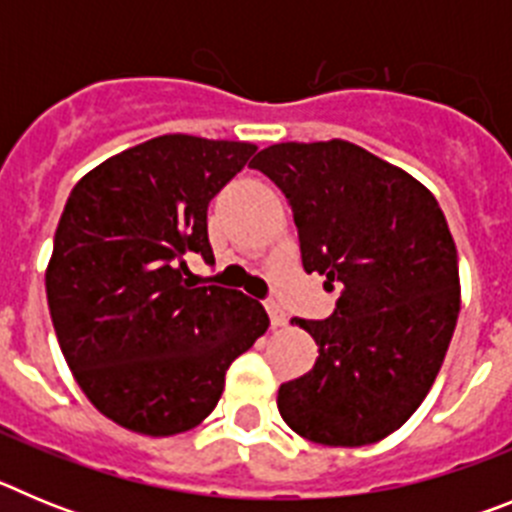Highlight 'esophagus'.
Wrapping results in <instances>:
<instances>
[{"instance_id": "34e87169", "label": "esophagus", "mask_w": 512, "mask_h": 512, "mask_svg": "<svg viewBox=\"0 0 512 512\" xmlns=\"http://www.w3.org/2000/svg\"><path fill=\"white\" fill-rule=\"evenodd\" d=\"M266 312H269L271 328H284V325H287V312H284L277 302H266Z\"/></svg>"}]
</instances>
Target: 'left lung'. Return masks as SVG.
Returning <instances> with one entry per match:
<instances>
[{"mask_svg": "<svg viewBox=\"0 0 512 512\" xmlns=\"http://www.w3.org/2000/svg\"><path fill=\"white\" fill-rule=\"evenodd\" d=\"M289 200L302 266L341 297L292 323L318 343L279 387L284 423L312 443L366 446L425 400L449 351L461 287L449 223L423 184L348 140L277 143L251 161Z\"/></svg>", "mask_w": 512, "mask_h": 512, "instance_id": "obj_1", "label": "left lung"}]
</instances>
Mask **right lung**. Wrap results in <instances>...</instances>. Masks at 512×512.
<instances>
[{
  "label": "right lung",
  "mask_w": 512,
  "mask_h": 512,
  "mask_svg": "<svg viewBox=\"0 0 512 512\" xmlns=\"http://www.w3.org/2000/svg\"><path fill=\"white\" fill-rule=\"evenodd\" d=\"M256 146L158 135L84 174L58 220L45 295L76 384L112 423L164 438L200 425L225 372L269 328L259 300L194 287L215 261L207 205Z\"/></svg>",
  "instance_id": "1"
}]
</instances>
